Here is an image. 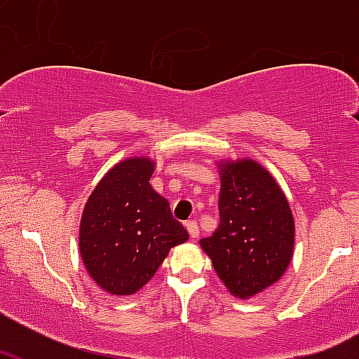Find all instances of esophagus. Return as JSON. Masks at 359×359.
Instances as JSON below:
<instances>
[{
  "label": "esophagus",
  "mask_w": 359,
  "mask_h": 359,
  "mask_svg": "<svg viewBox=\"0 0 359 359\" xmlns=\"http://www.w3.org/2000/svg\"><path fill=\"white\" fill-rule=\"evenodd\" d=\"M186 229L187 233H189V236L193 238H198V234H200V229H198V224L194 222V220H189V222H186Z\"/></svg>",
  "instance_id": "esophagus-1"
}]
</instances>
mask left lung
<instances>
[{"mask_svg": "<svg viewBox=\"0 0 359 359\" xmlns=\"http://www.w3.org/2000/svg\"><path fill=\"white\" fill-rule=\"evenodd\" d=\"M220 224L200 241L226 288L250 299L276 283L295 245L287 196L255 159L219 161Z\"/></svg>", "mask_w": 359, "mask_h": 359, "instance_id": "left-lung-1", "label": "left lung"}]
</instances>
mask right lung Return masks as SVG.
Segmentation results:
<instances>
[{"mask_svg": "<svg viewBox=\"0 0 359 359\" xmlns=\"http://www.w3.org/2000/svg\"><path fill=\"white\" fill-rule=\"evenodd\" d=\"M154 161L121 159L100 179L79 222V253L92 280L111 295L139 292L170 248L189 240L168 201L151 187Z\"/></svg>", "mask_w": 359, "mask_h": 359, "instance_id": "right-lung-1", "label": "right lung"}]
</instances>
